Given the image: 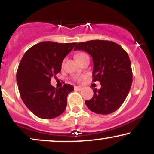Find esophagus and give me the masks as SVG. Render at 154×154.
Here are the masks:
<instances>
[{"label":"esophagus","instance_id":"obj_1","mask_svg":"<svg viewBox=\"0 0 154 154\" xmlns=\"http://www.w3.org/2000/svg\"><path fill=\"white\" fill-rule=\"evenodd\" d=\"M82 89H83V88L80 87V86H75V90H76V91H82Z\"/></svg>","mask_w":154,"mask_h":154}]
</instances>
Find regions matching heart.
Masks as SVG:
<instances>
[{"mask_svg": "<svg viewBox=\"0 0 154 154\" xmlns=\"http://www.w3.org/2000/svg\"><path fill=\"white\" fill-rule=\"evenodd\" d=\"M88 55L85 54V53H83V52H79L77 54V55H76V59H77V61L79 59H81L82 58L85 57V56H87Z\"/></svg>", "mask_w": 154, "mask_h": 154, "instance_id": "obj_1", "label": "heart"}]
</instances>
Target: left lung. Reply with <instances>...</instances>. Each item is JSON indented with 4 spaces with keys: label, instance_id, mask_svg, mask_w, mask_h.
I'll return each instance as SVG.
<instances>
[{
    "label": "left lung",
    "instance_id": "1",
    "mask_svg": "<svg viewBox=\"0 0 154 154\" xmlns=\"http://www.w3.org/2000/svg\"><path fill=\"white\" fill-rule=\"evenodd\" d=\"M86 51L93 61V81H99L100 90L94 89L93 98L85 100L90 110L109 114L121 106L132 82L131 62L128 53L117 43L94 40L77 44L75 49Z\"/></svg>",
    "mask_w": 154,
    "mask_h": 154
}]
</instances>
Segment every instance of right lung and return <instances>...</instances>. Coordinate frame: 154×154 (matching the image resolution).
<instances>
[{
  "mask_svg": "<svg viewBox=\"0 0 154 154\" xmlns=\"http://www.w3.org/2000/svg\"><path fill=\"white\" fill-rule=\"evenodd\" d=\"M75 45L41 42L26 51L19 63L17 82L21 98L26 106L41 119L57 117L66 109L67 95L74 87L64 84L54 88L51 79L61 72L63 59Z\"/></svg>",
  "mask_w": 154,
  "mask_h": 154,
  "instance_id": "right-lung-1",
  "label": "right lung"
}]
</instances>
